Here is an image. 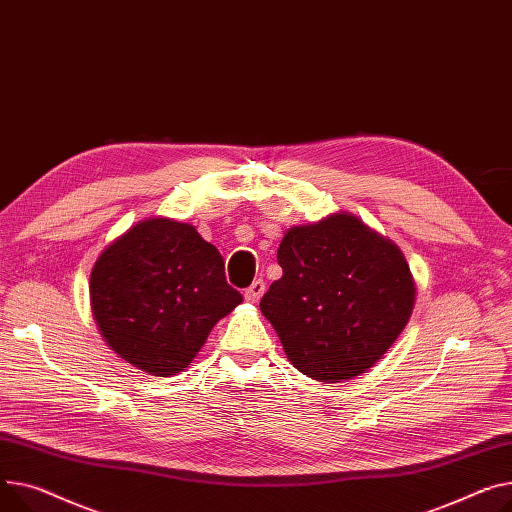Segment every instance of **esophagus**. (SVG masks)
I'll use <instances>...</instances> for the list:
<instances>
[{"mask_svg":"<svg viewBox=\"0 0 512 512\" xmlns=\"http://www.w3.org/2000/svg\"><path fill=\"white\" fill-rule=\"evenodd\" d=\"M263 292H265V282H263V280H255V282L245 290V298H247L249 302H257V300L263 296Z\"/></svg>","mask_w":512,"mask_h":512,"instance_id":"34e87169","label":"esophagus"}]
</instances>
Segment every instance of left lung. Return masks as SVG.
Here are the masks:
<instances>
[{
	"instance_id": "8db88e82",
	"label": "left lung",
	"mask_w": 512,
	"mask_h": 512,
	"mask_svg": "<svg viewBox=\"0 0 512 512\" xmlns=\"http://www.w3.org/2000/svg\"><path fill=\"white\" fill-rule=\"evenodd\" d=\"M284 276L259 306L288 360L339 383L368 370L410 321L416 286L403 253L350 214L294 226L278 249Z\"/></svg>"
}]
</instances>
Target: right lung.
<instances>
[{
    "mask_svg": "<svg viewBox=\"0 0 512 512\" xmlns=\"http://www.w3.org/2000/svg\"><path fill=\"white\" fill-rule=\"evenodd\" d=\"M90 302L102 337L123 360L170 377L187 368L243 296L226 282L218 249L193 226L154 218L100 253Z\"/></svg>",
    "mask_w": 512,
    "mask_h": 512,
    "instance_id": "add662e5",
    "label": "right lung"
}]
</instances>
